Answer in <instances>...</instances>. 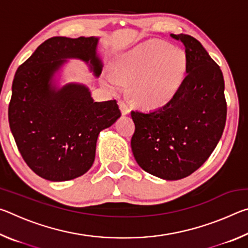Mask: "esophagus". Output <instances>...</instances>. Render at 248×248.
<instances>
[{
	"mask_svg": "<svg viewBox=\"0 0 248 248\" xmlns=\"http://www.w3.org/2000/svg\"><path fill=\"white\" fill-rule=\"evenodd\" d=\"M119 107L121 109V112H123V115H128L130 114V107L129 105L124 102V100H119Z\"/></svg>",
	"mask_w": 248,
	"mask_h": 248,
	"instance_id": "34e87169",
	"label": "esophagus"
}]
</instances>
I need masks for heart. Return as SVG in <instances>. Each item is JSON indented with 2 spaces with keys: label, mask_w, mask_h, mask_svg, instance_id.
I'll return each instance as SVG.
<instances>
[{
  "label": "heart",
  "mask_w": 248,
  "mask_h": 248,
  "mask_svg": "<svg viewBox=\"0 0 248 248\" xmlns=\"http://www.w3.org/2000/svg\"><path fill=\"white\" fill-rule=\"evenodd\" d=\"M187 72V57L182 49L159 40L137 46L118 58L115 74L105 83L118 90L120 83H131L132 98L144 107H161L177 94Z\"/></svg>",
  "instance_id": "1"
}]
</instances>
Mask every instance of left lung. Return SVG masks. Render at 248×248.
<instances>
[{"mask_svg":"<svg viewBox=\"0 0 248 248\" xmlns=\"http://www.w3.org/2000/svg\"><path fill=\"white\" fill-rule=\"evenodd\" d=\"M171 38L185 46L187 72L175 97L164 106L132 110L133 156L142 170L166 180L189 176L207 161L226 120L224 79L202 45L185 33Z\"/></svg>","mask_w":248,"mask_h":248,"instance_id":"left-lung-1","label":"left lung"}]
</instances>
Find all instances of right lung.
I'll list each match as a JSON object with an SVG mask.
<instances>
[{
	"instance_id": "add662e5",
	"label": "right lung",
	"mask_w": 248,
	"mask_h": 248,
	"mask_svg": "<svg viewBox=\"0 0 248 248\" xmlns=\"http://www.w3.org/2000/svg\"><path fill=\"white\" fill-rule=\"evenodd\" d=\"M96 37H52L41 44L15 73L8 123L24 161L51 182L85 174L93 165L99 132L121 116L116 99L94 102L82 84L61 89L52 83L65 59H81L95 77L103 64Z\"/></svg>"
}]
</instances>
